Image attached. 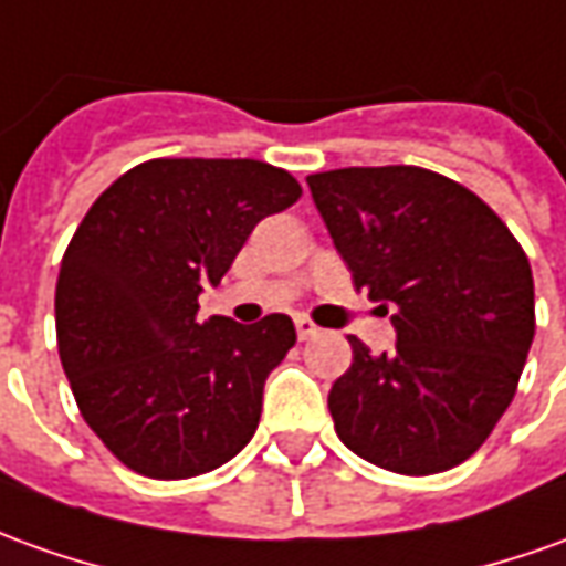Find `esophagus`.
I'll return each instance as SVG.
<instances>
[{
  "label": "esophagus",
  "instance_id": "34e87169",
  "mask_svg": "<svg viewBox=\"0 0 566 566\" xmlns=\"http://www.w3.org/2000/svg\"><path fill=\"white\" fill-rule=\"evenodd\" d=\"M295 329H298V338H302V342H305V338H314V335L321 333V329L314 326V321H307L305 314H302V317H295Z\"/></svg>",
  "mask_w": 566,
  "mask_h": 566
}]
</instances>
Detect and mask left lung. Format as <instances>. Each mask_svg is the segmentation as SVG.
<instances>
[{"mask_svg":"<svg viewBox=\"0 0 566 566\" xmlns=\"http://www.w3.org/2000/svg\"><path fill=\"white\" fill-rule=\"evenodd\" d=\"M357 290L395 311L397 345L354 360L329 391L335 434L397 474L465 462L509 409L533 345L524 249L471 190L419 166L307 175Z\"/></svg>","mask_w":566,"mask_h":566,"instance_id":"1","label":"left lung"}]
</instances>
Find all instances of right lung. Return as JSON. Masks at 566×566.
<instances>
[{
	"instance_id": "add662e5",
	"label": "right lung",
	"mask_w": 566,
	"mask_h": 566,
	"mask_svg": "<svg viewBox=\"0 0 566 566\" xmlns=\"http://www.w3.org/2000/svg\"><path fill=\"white\" fill-rule=\"evenodd\" d=\"M298 197L290 171L259 159H150L85 212L57 274V350L82 419L123 465L181 481L252 440L295 326L200 323L197 298Z\"/></svg>"
}]
</instances>
